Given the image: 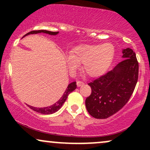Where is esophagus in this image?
<instances>
[{
  "label": "esophagus",
  "mask_w": 150,
  "mask_h": 150,
  "mask_svg": "<svg viewBox=\"0 0 150 150\" xmlns=\"http://www.w3.org/2000/svg\"><path fill=\"white\" fill-rule=\"evenodd\" d=\"M77 87H80V86L84 85V82L81 80H77Z\"/></svg>",
  "instance_id": "obj_1"
}]
</instances>
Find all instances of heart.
I'll return each mask as SVG.
<instances>
[{
	"label": "heart",
	"instance_id": "obj_1",
	"mask_svg": "<svg viewBox=\"0 0 150 150\" xmlns=\"http://www.w3.org/2000/svg\"><path fill=\"white\" fill-rule=\"evenodd\" d=\"M115 49L111 43L104 44H82L72 49L65 61L70 70H75L82 63L86 75L97 77L104 73L112 63Z\"/></svg>",
	"mask_w": 150,
	"mask_h": 150
}]
</instances>
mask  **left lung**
<instances>
[{
  "label": "left lung",
  "mask_w": 150,
  "mask_h": 150,
  "mask_svg": "<svg viewBox=\"0 0 150 150\" xmlns=\"http://www.w3.org/2000/svg\"><path fill=\"white\" fill-rule=\"evenodd\" d=\"M123 60L104 75L89 82L92 92L85 100L92 117L104 119L113 116L126 104L138 80L139 64L130 48L123 51Z\"/></svg>",
  "instance_id": "left-lung-1"
}]
</instances>
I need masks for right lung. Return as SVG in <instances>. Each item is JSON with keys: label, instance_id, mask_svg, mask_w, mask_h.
Instances as JSON below:
<instances>
[{"label": "right lung", "instance_id": "obj_1", "mask_svg": "<svg viewBox=\"0 0 150 150\" xmlns=\"http://www.w3.org/2000/svg\"><path fill=\"white\" fill-rule=\"evenodd\" d=\"M42 32H43V33L51 34V35H56V34H57L58 33V32H50V31H47V30H34V31H31V32H28L27 34H26L24 37L28 35V34L42 33ZM76 87H77L76 82H71V83L69 84V85H68V87H67L66 90H65L64 94L62 95V97L58 99L57 102L55 103L54 104L51 105V106H47V107H44V108H35L31 106H28L30 108H32V110L35 111L36 112L42 113V114H51V113L56 112V111H58V110L61 108L62 105L63 104V103L65 102V100H66L68 94H69L70 92H72L73 91L75 90V89H76Z\"/></svg>", "mask_w": 150, "mask_h": 150}]
</instances>
